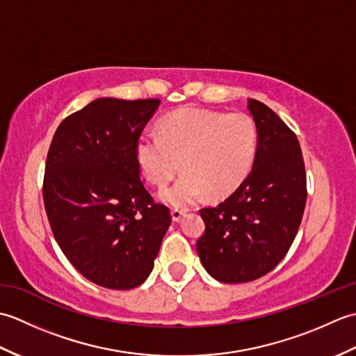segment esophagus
<instances>
[{
	"mask_svg": "<svg viewBox=\"0 0 356 356\" xmlns=\"http://www.w3.org/2000/svg\"><path fill=\"white\" fill-rule=\"evenodd\" d=\"M185 213H186L185 209L172 208V209H171V218H172V222H180V220H182V217L185 216Z\"/></svg>",
	"mask_w": 356,
	"mask_h": 356,
	"instance_id": "esophagus-1",
	"label": "esophagus"
}]
</instances>
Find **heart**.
<instances>
[{
    "mask_svg": "<svg viewBox=\"0 0 356 356\" xmlns=\"http://www.w3.org/2000/svg\"><path fill=\"white\" fill-rule=\"evenodd\" d=\"M255 149V124L245 113L186 108L166 116L161 134L142 133L136 159L143 176L157 186L176 176L184 159L185 172L159 199L188 207L207 191L220 197L236 190L251 170Z\"/></svg>",
    "mask_w": 356,
    "mask_h": 356,
    "instance_id": "obj_1",
    "label": "heart"
}]
</instances>
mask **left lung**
I'll return each instance as SVG.
<instances>
[{
	"label": "left lung",
	"instance_id": "obj_1",
	"mask_svg": "<svg viewBox=\"0 0 356 356\" xmlns=\"http://www.w3.org/2000/svg\"><path fill=\"white\" fill-rule=\"evenodd\" d=\"M257 128L254 165L220 205L200 209L197 254L222 283H248L284 259L306 207V171L297 136L266 105L248 99Z\"/></svg>",
	"mask_w": 356,
	"mask_h": 356
}]
</instances>
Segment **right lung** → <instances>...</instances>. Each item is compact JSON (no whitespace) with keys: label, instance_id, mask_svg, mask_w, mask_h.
<instances>
[{"label":"right lung","instance_id":"right-lung-1","mask_svg":"<svg viewBox=\"0 0 356 356\" xmlns=\"http://www.w3.org/2000/svg\"><path fill=\"white\" fill-rule=\"evenodd\" d=\"M161 101L101 97L64 119L45 162V213L64 255L90 282L133 289L154 268L171 216L143 188L136 142Z\"/></svg>","mask_w":356,"mask_h":356}]
</instances>
